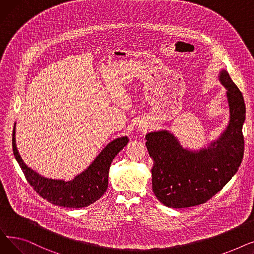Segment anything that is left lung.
I'll return each instance as SVG.
<instances>
[{"instance_id": "1", "label": "left lung", "mask_w": 254, "mask_h": 254, "mask_svg": "<svg viewBox=\"0 0 254 254\" xmlns=\"http://www.w3.org/2000/svg\"><path fill=\"white\" fill-rule=\"evenodd\" d=\"M226 89L230 122L220 137L201 150L182 148L168 130L149 132L146 146L153 159L152 190L169 208H189L206 203L236 174L244 154L242 127L245 103L229 73L218 76Z\"/></svg>"}]
</instances>
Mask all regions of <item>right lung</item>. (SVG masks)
Here are the masks:
<instances>
[{
    "instance_id": "right-lung-1",
    "label": "right lung",
    "mask_w": 254,
    "mask_h": 254,
    "mask_svg": "<svg viewBox=\"0 0 254 254\" xmlns=\"http://www.w3.org/2000/svg\"><path fill=\"white\" fill-rule=\"evenodd\" d=\"M128 143L127 137L110 142L90 166L73 180L64 181L45 178L26 166L16 147L15 126L13 128V153L23 174L39 195L47 202L64 208H83L97 202L108 188L109 168L116 154Z\"/></svg>"
}]
</instances>
